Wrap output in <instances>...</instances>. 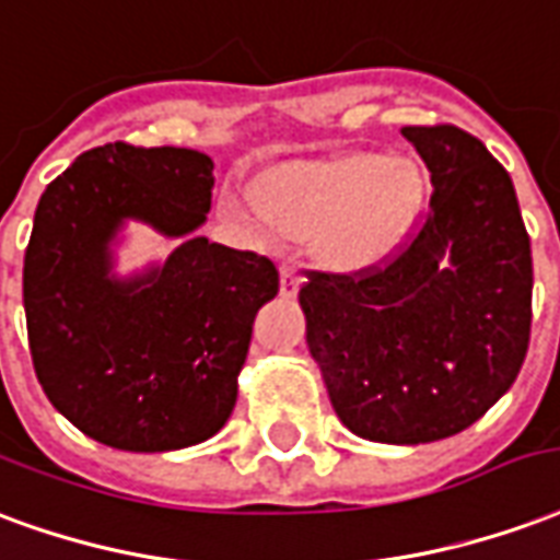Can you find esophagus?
<instances>
[{
  "mask_svg": "<svg viewBox=\"0 0 560 560\" xmlns=\"http://www.w3.org/2000/svg\"><path fill=\"white\" fill-rule=\"evenodd\" d=\"M298 285H301V275H298L295 265H283L280 268V295L292 298L298 292Z\"/></svg>",
  "mask_w": 560,
  "mask_h": 560,
  "instance_id": "1",
  "label": "esophagus"
}]
</instances>
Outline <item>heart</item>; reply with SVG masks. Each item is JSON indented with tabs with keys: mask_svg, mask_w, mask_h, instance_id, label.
<instances>
[{
	"mask_svg": "<svg viewBox=\"0 0 560 560\" xmlns=\"http://www.w3.org/2000/svg\"><path fill=\"white\" fill-rule=\"evenodd\" d=\"M427 199V175L411 158L349 151L275 166L256 178L259 218L289 241L316 238V259L337 275L382 265L406 238ZM226 211H238L223 202Z\"/></svg>",
	"mask_w": 560,
	"mask_h": 560,
	"instance_id": "1",
	"label": "heart"
}]
</instances>
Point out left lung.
<instances>
[{
  "label": "left lung",
  "mask_w": 560,
  "mask_h": 560,
  "mask_svg": "<svg viewBox=\"0 0 560 560\" xmlns=\"http://www.w3.org/2000/svg\"><path fill=\"white\" fill-rule=\"evenodd\" d=\"M430 211L385 268L310 271L298 301L337 418L361 439L427 444L504 397L532 337V241L508 170L453 125H411Z\"/></svg>",
  "instance_id": "1"
}]
</instances>
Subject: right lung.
Here are the masks:
<instances>
[{
    "instance_id": "obj_1",
    "label": "right lung",
    "mask_w": 560,
    "mask_h": 560,
    "mask_svg": "<svg viewBox=\"0 0 560 560\" xmlns=\"http://www.w3.org/2000/svg\"><path fill=\"white\" fill-rule=\"evenodd\" d=\"M214 161L107 142L47 185L23 259L28 352L56 411L89 439L161 453L230 420L253 319L280 289L271 259L199 235ZM140 219L183 244L142 276L112 275V241Z\"/></svg>"
}]
</instances>
